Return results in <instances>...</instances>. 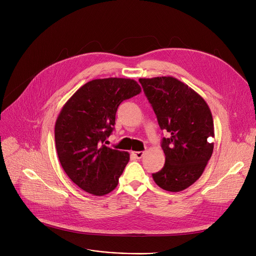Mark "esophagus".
Wrapping results in <instances>:
<instances>
[{
	"label": "esophagus",
	"mask_w": 256,
	"mask_h": 256,
	"mask_svg": "<svg viewBox=\"0 0 256 256\" xmlns=\"http://www.w3.org/2000/svg\"><path fill=\"white\" fill-rule=\"evenodd\" d=\"M132 154L137 158H141L144 156V152H132Z\"/></svg>",
	"instance_id": "esophagus-1"
}]
</instances>
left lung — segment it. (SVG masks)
<instances>
[{
  "label": "left lung",
  "mask_w": 256,
  "mask_h": 256,
  "mask_svg": "<svg viewBox=\"0 0 256 256\" xmlns=\"http://www.w3.org/2000/svg\"><path fill=\"white\" fill-rule=\"evenodd\" d=\"M145 96L156 115L163 138L165 165L152 174L162 189L180 192L193 184L204 173L212 156L214 136L210 108L197 92L173 76L139 78Z\"/></svg>",
  "instance_id": "8db88e82"
}]
</instances>
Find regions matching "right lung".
<instances>
[{
    "instance_id": "obj_1",
    "label": "right lung",
    "mask_w": 256,
    "mask_h": 256,
    "mask_svg": "<svg viewBox=\"0 0 256 256\" xmlns=\"http://www.w3.org/2000/svg\"><path fill=\"white\" fill-rule=\"evenodd\" d=\"M140 92L130 78H96L63 106L55 124L58 158L67 176L85 192L102 196L117 186L130 154L104 142L114 130L119 104Z\"/></svg>"
}]
</instances>
